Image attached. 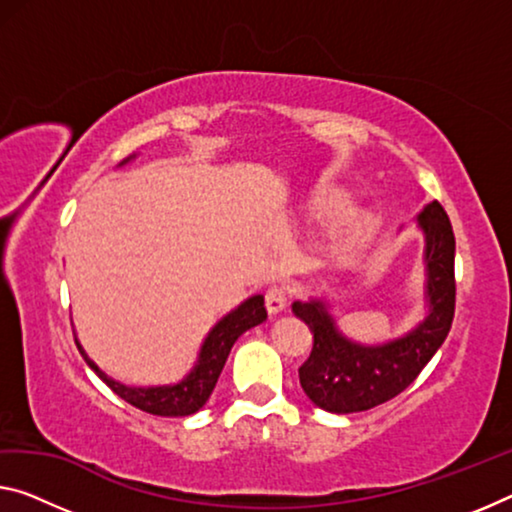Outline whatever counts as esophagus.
<instances>
[{
	"mask_svg": "<svg viewBox=\"0 0 512 512\" xmlns=\"http://www.w3.org/2000/svg\"><path fill=\"white\" fill-rule=\"evenodd\" d=\"M265 306H267V311L272 313V316H277V313L286 311V306H288V290L283 288V286H272L265 293Z\"/></svg>",
	"mask_w": 512,
	"mask_h": 512,
	"instance_id": "obj_1",
	"label": "esophagus"
}]
</instances>
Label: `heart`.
I'll return each instance as SVG.
<instances>
[{
	"label": "heart",
	"mask_w": 512,
	"mask_h": 512,
	"mask_svg": "<svg viewBox=\"0 0 512 512\" xmlns=\"http://www.w3.org/2000/svg\"><path fill=\"white\" fill-rule=\"evenodd\" d=\"M341 206H343V201L338 199V196H318V199L311 201L309 217L322 222V219H329L332 215H336ZM361 229H364V217L357 215V212H350V215H345L336 222L334 231H332V242L336 247L348 245V242L357 238Z\"/></svg>",
	"instance_id": "1"
}]
</instances>
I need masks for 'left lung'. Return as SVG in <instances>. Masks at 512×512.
<instances>
[{
	"label": "left lung",
	"mask_w": 512,
	"mask_h": 512,
	"mask_svg": "<svg viewBox=\"0 0 512 512\" xmlns=\"http://www.w3.org/2000/svg\"><path fill=\"white\" fill-rule=\"evenodd\" d=\"M423 233L426 313L410 332L384 343H359L343 334L327 297L293 302V313L313 334V350L300 368V384L316 407L332 414L366 412L396 398L416 380L446 341L455 311V238L437 201L416 215Z\"/></svg>",
	"instance_id": "obj_1"
}]
</instances>
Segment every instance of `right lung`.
Listing matches in <instances>:
<instances>
[{"label":"right lung","mask_w":512,"mask_h":512,"mask_svg":"<svg viewBox=\"0 0 512 512\" xmlns=\"http://www.w3.org/2000/svg\"><path fill=\"white\" fill-rule=\"evenodd\" d=\"M132 157L135 155L125 157L121 164L130 162ZM265 320L267 311L263 304V295L247 297L245 302L226 313L222 320L215 322V327H212L208 336L203 338L194 366L187 371L183 380H178L174 384H153V387H132V384L114 380V377H109L96 361L86 355V350L82 348V343L77 341V336L75 343L91 371L96 373L116 396H121L125 403L135 405L137 410H144L155 416H190L199 412L201 407L208 403L210 393L215 389L219 375H222L226 359H229L233 343L238 341L247 329L261 325Z\"/></svg>","instance_id":"add662e5"}]
</instances>
